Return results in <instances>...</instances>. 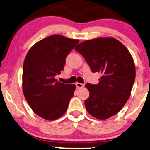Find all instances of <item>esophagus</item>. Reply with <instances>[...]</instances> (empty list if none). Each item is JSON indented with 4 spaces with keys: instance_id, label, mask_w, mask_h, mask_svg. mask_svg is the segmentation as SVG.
<instances>
[{
    "instance_id": "34e87169",
    "label": "esophagus",
    "mask_w": 150,
    "mask_h": 150,
    "mask_svg": "<svg viewBox=\"0 0 150 150\" xmlns=\"http://www.w3.org/2000/svg\"><path fill=\"white\" fill-rule=\"evenodd\" d=\"M75 85H76V87L78 88H82L84 87V84H82V83H75Z\"/></svg>"
}]
</instances>
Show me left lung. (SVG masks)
Instances as JSON below:
<instances>
[{
    "mask_svg": "<svg viewBox=\"0 0 150 150\" xmlns=\"http://www.w3.org/2000/svg\"><path fill=\"white\" fill-rule=\"evenodd\" d=\"M92 72H100L98 85L88 83L90 96L85 100L90 115L106 120L116 115L129 99L135 80V65L129 51L114 38L87 40L75 47Z\"/></svg>",
    "mask_w": 150,
    "mask_h": 150,
    "instance_id": "obj_1",
    "label": "left lung"
}]
</instances>
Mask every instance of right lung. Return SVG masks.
Segmentation results:
<instances>
[{"mask_svg": "<svg viewBox=\"0 0 150 150\" xmlns=\"http://www.w3.org/2000/svg\"><path fill=\"white\" fill-rule=\"evenodd\" d=\"M79 42L60 35H52L30 47L23 66V92L33 111L47 120L65 113L75 85L58 82L55 75L63 70L65 58Z\"/></svg>", "mask_w": 150, "mask_h": 150, "instance_id": "right-lung-1", "label": "right lung"}]
</instances>
